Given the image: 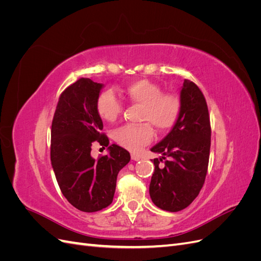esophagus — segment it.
I'll return each mask as SVG.
<instances>
[{
    "mask_svg": "<svg viewBox=\"0 0 261 261\" xmlns=\"http://www.w3.org/2000/svg\"><path fill=\"white\" fill-rule=\"evenodd\" d=\"M130 158H132L133 161H139V160H140V156L137 155V154H135V153H132V154H130Z\"/></svg>",
    "mask_w": 261,
    "mask_h": 261,
    "instance_id": "esophagus-1",
    "label": "esophagus"
}]
</instances>
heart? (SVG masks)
<instances>
[{
	"label": "heart",
	"mask_w": 261,
	"mask_h": 261,
	"mask_svg": "<svg viewBox=\"0 0 261 261\" xmlns=\"http://www.w3.org/2000/svg\"><path fill=\"white\" fill-rule=\"evenodd\" d=\"M125 97L132 103L143 106L139 125L126 124L113 133L116 143L130 150L138 151L153 138V125L159 132H168L174 127L181 112V99L173 91L163 92L160 85L148 80H137L124 89ZM98 114L107 122L116 121L123 112L124 105L112 90H103L96 101Z\"/></svg>",
	"instance_id": "obj_1"
}]
</instances>
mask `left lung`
Returning <instances> with one entry per match:
<instances>
[{
	"mask_svg": "<svg viewBox=\"0 0 261 261\" xmlns=\"http://www.w3.org/2000/svg\"><path fill=\"white\" fill-rule=\"evenodd\" d=\"M180 99L177 123L151 149L163 156L153 159L149 194L156 207L170 212L185 209L198 196L206 179L210 155L211 125L203 93L194 82L185 80ZM163 159L162 168L159 164Z\"/></svg>",
	"mask_w": 261,
	"mask_h": 261,
	"instance_id": "1",
	"label": "left lung"
}]
</instances>
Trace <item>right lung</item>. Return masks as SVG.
Returning <instances> with one entry per match:
<instances>
[{
    "label": "right lung",
    "mask_w": 261,
    "mask_h": 261,
    "mask_svg": "<svg viewBox=\"0 0 261 261\" xmlns=\"http://www.w3.org/2000/svg\"><path fill=\"white\" fill-rule=\"evenodd\" d=\"M102 84L80 78L59 98L51 126V163L62 194L76 209L96 212L111 204L117 174L130 160L127 150L112 145L110 154L93 159L94 143L109 146L96 109Z\"/></svg>",
    "instance_id": "obj_1"
}]
</instances>
